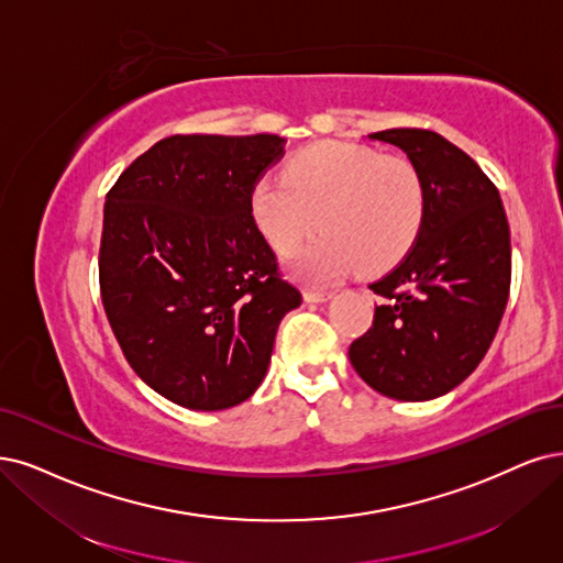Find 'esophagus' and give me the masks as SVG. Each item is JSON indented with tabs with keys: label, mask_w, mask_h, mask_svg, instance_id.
Here are the masks:
<instances>
[{
	"label": "esophagus",
	"mask_w": 563,
	"mask_h": 563,
	"mask_svg": "<svg viewBox=\"0 0 563 563\" xmlns=\"http://www.w3.org/2000/svg\"><path fill=\"white\" fill-rule=\"evenodd\" d=\"M334 297V292H324V289H303V301L306 303H324Z\"/></svg>",
	"instance_id": "obj_1"
}]
</instances>
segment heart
<instances>
[{"label": "heart", "instance_id": "obj_1", "mask_svg": "<svg viewBox=\"0 0 563 563\" xmlns=\"http://www.w3.org/2000/svg\"><path fill=\"white\" fill-rule=\"evenodd\" d=\"M424 211V183L408 159L343 141L308 145L285 174L266 172L250 190V216L278 255L324 229L289 262L310 283L355 268L383 274L418 241Z\"/></svg>", "mask_w": 563, "mask_h": 563}]
</instances>
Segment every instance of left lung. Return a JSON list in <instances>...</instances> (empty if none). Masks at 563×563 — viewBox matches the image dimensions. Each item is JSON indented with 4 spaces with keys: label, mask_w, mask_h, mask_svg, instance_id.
Segmentation results:
<instances>
[{
    "label": "left lung",
    "mask_w": 563,
    "mask_h": 563,
    "mask_svg": "<svg viewBox=\"0 0 563 563\" xmlns=\"http://www.w3.org/2000/svg\"><path fill=\"white\" fill-rule=\"evenodd\" d=\"M424 183L422 232L371 289L373 327L350 345L360 378L397 401H429L483 362L510 292V229L501 197L464 151L429 130H385Z\"/></svg>",
    "instance_id": "1"
}]
</instances>
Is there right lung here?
Wrapping results in <instances>:
<instances>
[{
    "label": "right lung",
    "instance_id": "right-lung-1",
    "mask_svg": "<svg viewBox=\"0 0 563 563\" xmlns=\"http://www.w3.org/2000/svg\"><path fill=\"white\" fill-rule=\"evenodd\" d=\"M276 134H176L120 174L103 203L99 287L136 376L190 410L262 385L280 320L301 306L250 216L283 155Z\"/></svg>",
    "mask_w": 563,
    "mask_h": 563
}]
</instances>
